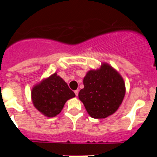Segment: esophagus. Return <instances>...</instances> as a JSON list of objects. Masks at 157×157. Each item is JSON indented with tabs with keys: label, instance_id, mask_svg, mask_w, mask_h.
<instances>
[{
	"label": "esophagus",
	"instance_id": "obj_1",
	"mask_svg": "<svg viewBox=\"0 0 157 157\" xmlns=\"http://www.w3.org/2000/svg\"><path fill=\"white\" fill-rule=\"evenodd\" d=\"M75 94L76 97H78V90H75Z\"/></svg>",
	"mask_w": 157,
	"mask_h": 157
}]
</instances>
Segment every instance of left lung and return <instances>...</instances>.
Listing matches in <instances>:
<instances>
[{
	"label": "left lung",
	"mask_w": 157,
	"mask_h": 157,
	"mask_svg": "<svg viewBox=\"0 0 157 157\" xmlns=\"http://www.w3.org/2000/svg\"><path fill=\"white\" fill-rule=\"evenodd\" d=\"M84 88L78 98L87 112L94 119H103L113 114L125 96L123 78L107 63L98 70H91L83 79Z\"/></svg>",
	"instance_id": "obj_1"
}]
</instances>
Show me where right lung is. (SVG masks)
I'll list each match as a JSON object with an SVG mask.
<instances>
[{"label":"right lung","instance_id":"1","mask_svg":"<svg viewBox=\"0 0 157 157\" xmlns=\"http://www.w3.org/2000/svg\"><path fill=\"white\" fill-rule=\"evenodd\" d=\"M75 94L56 73L32 89L33 104L48 117H54L63 109L66 101Z\"/></svg>","mask_w":157,"mask_h":157}]
</instances>
